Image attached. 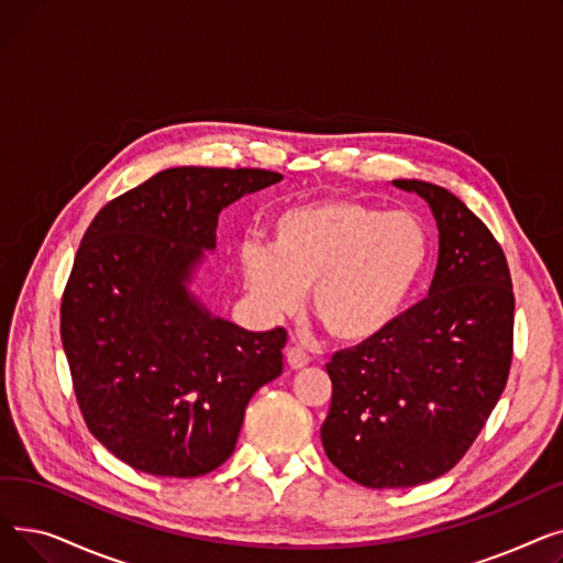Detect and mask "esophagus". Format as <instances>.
I'll list each match as a JSON object with an SVG mask.
<instances>
[{
    "label": "esophagus",
    "mask_w": 563,
    "mask_h": 563,
    "mask_svg": "<svg viewBox=\"0 0 563 563\" xmlns=\"http://www.w3.org/2000/svg\"><path fill=\"white\" fill-rule=\"evenodd\" d=\"M285 361L291 369H301L310 363V356L301 349V346H287L285 349Z\"/></svg>",
    "instance_id": "obj_1"
}]
</instances>
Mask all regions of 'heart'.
Wrapping results in <instances>:
<instances>
[{
    "label": "heart",
    "instance_id": "heart-1",
    "mask_svg": "<svg viewBox=\"0 0 563 563\" xmlns=\"http://www.w3.org/2000/svg\"><path fill=\"white\" fill-rule=\"evenodd\" d=\"M429 236L406 212L327 196L285 207L269 223V251L246 246L242 278L266 314L297 310L310 289L319 327L335 342L386 335L424 276Z\"/></svg>",
    "mask_w": 563,
    "mask_h": 563
}]
</instances>
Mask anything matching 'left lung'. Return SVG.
Returning a JSON list of instances; mask_svg holds the SVG:
<instances>
[{"label":"left lung","instance_id":"8db88e82","mask_svg":"<svg viewBox=\"0 0 563 563\" xmlns=\"http://www.w3.org/2000/svg\"><path fill=\"white\" fill-rule=\"evenodd\" d=\"M433 210L440 253L429 297L372 342L333 353L321 442L367 488H408L452 470L505 393L514 358V285L486 223L448 189L395 180Z\"/></svg>","mask_w":563,"mask_h":563}]
</instances>
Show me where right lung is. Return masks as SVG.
I'll return each mask as SVG.
<instances>
[{
    "instance_id": "obj_1",
    "label": "right lung",
    "mask_w": 563,
    "mask_h": 563,
    "mask_svg": "<svg viewBox=\"0 0 563 563\" xmlns=\"http://www.w3.org/2000/svg\"><path fill=\"white\" fill-rule=\"evenodd\" d=\"M280 180L264 168H166L86 228L62 342L88 431L134 470L212 472L234 452L251 397L280 376L283 327L246 331L187 289L223 207Z\"/></svg>"
}]
</instances>
